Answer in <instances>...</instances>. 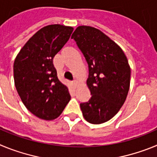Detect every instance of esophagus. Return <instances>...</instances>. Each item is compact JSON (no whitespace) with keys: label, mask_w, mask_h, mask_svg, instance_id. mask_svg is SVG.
I'll list each match as a JSON object with an SVG mask.
<instances>
[{"label":"esophagus","mask_w":157,"mask_h":157,"mask_svg":"<svg viewBox=\"0 0 157 157\" xmlns=\"http://www.w3.org/2000/svg\"><path fill=\"white\" fill-rule=\"evenodd\" d=\"M72 86L74 87V89H76L77 88V86H78V83H77V82H73V83H72Z\"/></svg>","instance_id":"esophagus-1"}]
</instances>
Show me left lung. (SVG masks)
Returning <instances> with one entry per match:
<instances>
[{
	"label": "left lung",
	"instance_id": "left-lung-1",
	"mask_svg": "<svg viewBox=\"0 0 157 157\" xmlns=\"http://www.w3.org/2000/svg\"><path fill=\"white\" fill-rule=\"evenodd\" d=\"M89 67L88 102L80 104L82 116L93 124L114 117L130 89V67L125 53L109 36L90 26H79L72 34Z\"/></svg>",
	"mask_w": 157,
	"mask_h": 157
}]
</instances>
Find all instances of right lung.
<instances>
[{
	"label": "right lung",
	"mask_w": 157,
	"mask_h": 157,
	"mask_svg": "<svg viewBox=\"0 0 157 157\" xmlns=\"http://www.w3.org/2000/svg\"><path fill=\"white\" fill-rule=\"evenodd\" d=\"M73 30L60 24L42 27L23 45L14 61L18 94L25 107L41 120L59 117L71 99L67 87L58 79L52 59Z\"/></svg>",
	"instance_id": "obj_1"
}]
</instances>
